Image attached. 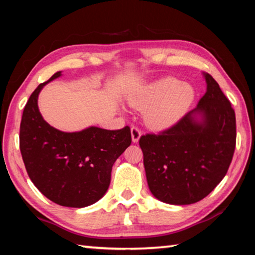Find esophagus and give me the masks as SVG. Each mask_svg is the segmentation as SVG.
Instances as JSON below:
<instances>
[{"label": "esophagus", "mask_w": 255, "mask_h": 255, "mask_svg": "<svg viewBox=\"0 0 255 255\" xmlns=\"http://www.w3.org/2000/svg\"><path fill=\"white\" fill-rule=\"evenodd\" d=\"M141 136V131L138 127H131V139L133 143H137Z\"/></svg>", "instance_id": "esophagus-1"}]
</instances>
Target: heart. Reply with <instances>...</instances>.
Here are the masks:
<instances>
[{
	"label": "heart",
	"mask_w": 255,
	"mask_h": 255,
	"mask_svg": "<svg viewBox=\"0 0 255 255\" xmlns=\"http://www.w3.org/2000/svg\"><path fill=\"white\" fill-rule=\"evenodd\" d=\"M195 100V90L175 77H164L133 94L130 103L141 108L147 126L165 129L183 117Z\"/></svg>",
	"instance_id": "heart-1"
}]
</instances>
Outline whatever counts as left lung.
I'll use <instances>...</instances> for the list:
<instances>
[{
    "instance_id": "left-lung-1",
    "label": "left lung",
    "mask_w": 255,
    "mask_h": 255,
    "mask_svg": "<svg viewBox=\"0 0 255 255\" xmlns=\"http://www.w3.org/2000/svg\"><path fill=\"white\" fill-rule=\"evenodd\" d=\"M207 91L174 126L139 139L148 188L159 201L191 205L217 187L234 155L236 119L231 102L208 73Z\"/></svg>"
}]
</instances>
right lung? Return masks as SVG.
Wrapping results in <instances>:
<instances>
[{"label":"right lung","instance_id":"add662e5","mask_svg":"<svg viewBox=\"0 0 255 255\" xmlns=\"http://www.w3.org/2000/svg\"><path fill=\"white\" fill-rule=\"evenodd\" d=\"M60 75L55 73L30 96L21 119L20 150L30 180L42 195L60 206L83 208L105 196L112 165L131 144V133L128 126L64 132L47 124L38 109V96Z\"/></svg>","mask_w":255,"mask_h":255}]
</instances>
